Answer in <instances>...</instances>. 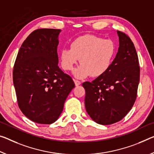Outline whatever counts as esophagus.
<instances>
[{"instance_id": "34e87169", "label": "esophagus", "mask_w": 154, "mask_h": 154, "mask_svg": "<svg viewBox=\"0 0 154 154\" xmlns=\"http://www.w3.org/2000/svg\"><path fill=\"white\" fill-rule=\"evenodd\" d=\"M74 82H75V86H79V85L81 84V82H80L79 81H78V80H76V79H74Z\"/></svg>"}]
</instances>
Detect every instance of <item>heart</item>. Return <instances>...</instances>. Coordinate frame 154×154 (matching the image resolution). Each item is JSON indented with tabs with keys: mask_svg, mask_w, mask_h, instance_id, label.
Segmentation results:
<instances>
[{
	"mask_svg": "<svg viewBox=\"0 0 154 154\" xmlns=\"http://www.w3.org/2000/svg\"><path fill=\"white\" fill-rule=\"evenodd\" d=\"M116 55L115 44L111 40L94 35H85L75 39L70 48L61 51L60 62L63 69L71 70L80 59L81 65L73 74L82 79L91 75L101 77L109 69Z\"/></svg>",
	"mask_w": 154,
	"mask_h": 154,
	"instance_id": "heart-1",
	"label": "heart"
}]
</instances>
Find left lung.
Masks as SVG:
<instances>
[{
  "label": "left lung",
  "instance_id": "obj_1",
  "mask_svg": "<svg viewBox=\"0 0 154 154\" xmlns=\"http://www.w3.org/2000/svg\"><path fill=\"white\" fill-rule=\"evenodd\" d=\"M119 47L109 69L92 82L86 90L85 106L89 116L101 125H111L126 116L137 97L140 80L138 55L128 35L117 31Z\"/></svg>",
  "mask_w": 154,
  "mask_h": 154
}]
</instances>
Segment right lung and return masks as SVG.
Instances as JSON below:
<instances>
[{
  "mask_svg": "<svg viewBox=\"0 0 154 154\" xmlns=\"http://www.w3.org/2000/svg\"><path fill=\"white\" fill-rule=\"evenodd\" d=\"M60 29L33 31L22 45L13 70L19 108L29 119L51 124L59 118L74 82L58 66Z\"/></svg>",
  "mask_w": 154,
  "mask_h": 154,
  "instance_id": "obj_1",
  "label": "right lung"
}]
</instances>
